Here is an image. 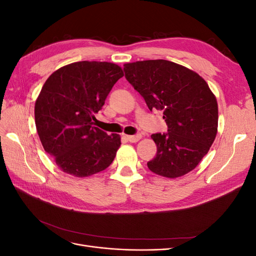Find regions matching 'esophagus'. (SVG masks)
Here are the masks:
<instances>
[{"label": "esophagus", "mask_w": 256, "mask_h": 256, "mask_svg": "<svg viewBox=\"0 0 256 256\" xmlns=\"http://www.w3.org/2000/svg\"><path fill=\"white\" fill-rule=\"evenodd\" d=\"M126 138H127V140L129 141V142H131V143H136L138 140H140V138H142V136L141 134H136V136H126Z\"/></svg>", "instance_id": "1"}]
</instances>
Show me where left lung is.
<instances>
[{
  "label": "left lung",
  "instance_id": "left-lung-1",
  "mask_svg": "<svg viewBox=\"0 0 256 256\" xmlns=\"http://www.w3.org/2000/svg\"><path fill=\"white\" fill-rule=\"evenodd\" d=\"M124 72L148 109L164 112L168 125L166 134H152L157 154L147 166L168 178L194 170L218 131V104L206 81L191 69L166 60L127 63Z\"/></svg>",
  "mask_w": 256,
  "mask_h": 256
}]
</instances>
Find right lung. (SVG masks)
Wrapping results in <instances>:
<instances>
[{
    "label": "right lung",
    "mask_w": 256,
    "mask_h": 256,
    "mask_svg": "<svg viewBox=\"0 0 256 256\" xmlns=\"http://www.w3.org/2000/svg\"><path fill=\"white\" fill-rule=\"evenodd\" d=\"M122 76L116 64L82 60L60 67L44 82L35 102L36 129L64 173L88 177L112 164L120 136L95 127L94 113Z\"/></svg>",
    "instance_id": "obj_1"
}]
</instances>
